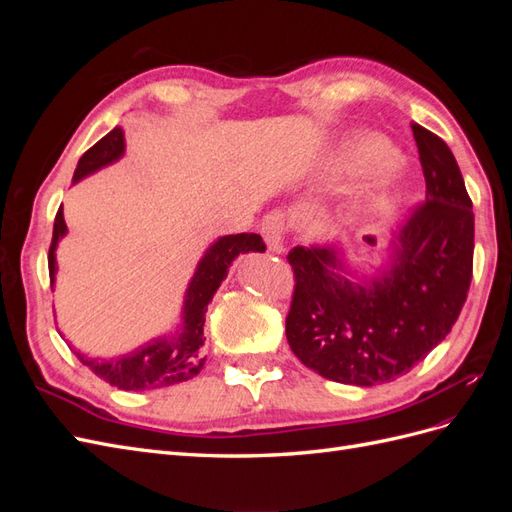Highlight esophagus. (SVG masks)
<instances>
[{
	"instance_id": "esophagus-1",
	"label": "esophagus",
	"mask_w": 512,
	"mask_h": 512,
	"mask_svg": "<svg viewBox=\"0 0 512 512\" xmlns=\"http://www.w3.org/2000/svg\"><path fill=\"white\" fill-rule=\"evenodd\" d=\"M262 237H265L269 250L273 252H284V232H286V222L284 215L280 211H271L269 215H265L262 220Z\"/></svg>"
}]
</instances>
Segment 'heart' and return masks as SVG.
Listing matches in <instances>:
<instances>
[{
    "instance_id": "heart-1",
    "label": "heart",
    "mask_w": 512,
    "mask_h": 512,
    "mask_svg": "<svg viewBox=\"0 0 512 512\" xmlns=\"http://www.w3.org/2000/svg\"><path fill=\"white\" fill-rule=\"evenodd\" d=\"M397 164V153L393 151V147H389L382 141H361L354 143L352 147H348L346 151V166L350 168H361V170H376V168H391ZM404 198L399 188H389L382 190L378 194L371 196V200L367 203V211L369 213H389L399 200Z\"/></svg>"
}]
</instances>
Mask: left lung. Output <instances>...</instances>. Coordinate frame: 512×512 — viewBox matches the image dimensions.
I'll return each instance as SVG.
<instances>
[{
  "mask_svg": "<svg viewBox=\"0 0 512 512\" xmlns=\"http://www.w3.org/2000/svg\"><path fill=\"white\" fill-rule=\"evenodd\" d=\"M425 175L418 205L374 277L348 271L329 245L288 252L294 294L286 337L297 359L322 378L374 386L423 361L451 333L472 282L474 213L453 151L412 123Z\"/></svg>",
  "mask_w": 512,
  "mask_h": 512,
  "instance_id": "left-lung-1",
  "label": "left lung"
}]
</instances>
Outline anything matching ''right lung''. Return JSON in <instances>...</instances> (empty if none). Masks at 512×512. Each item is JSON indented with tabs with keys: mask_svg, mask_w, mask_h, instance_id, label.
I'll list each match as a JSON object with an SVG mask.
<instances>
[{
	"mask_svg": "<svg viewBox=\"0 0 512 512\" xmlns=\"http://www.w3.org/2000/svg\"><path fill=\"white\" fill-rule=\"evenodd\" d=\"M123 149H126V143H123V130L117 126L104 138H100L94 147L83 153L79 166L74 170L72 183L96 173L102 166L117 162L123 156ZM66 230L68 226L64 220V209L59 207L53 224V241L49 247L51 288L55 284L57 273L55 250L59 239L66 235ZM245 252H265L262 237L254 235V232H241V235L220 237L209 247L205 256L198 262L192 282L188 284V290H185L181 327L175 333L151 339L145 346L123 356H115V359H91V356H85L76 350L74 354L79 356V361L94 371L98 378L117 386L121 391L162 389V386L179 384L194 378L205 365V359L200 356V346L205 344L203 327L207 305L213 299V294L218 292L224 277L228 275V267L232 265V260Z\"/></svg>",
	"mask_w": 512,
	"mask_h": 512,
	"instance_id": "obj_1",
	"label": "right lung"
}]
</instances>
